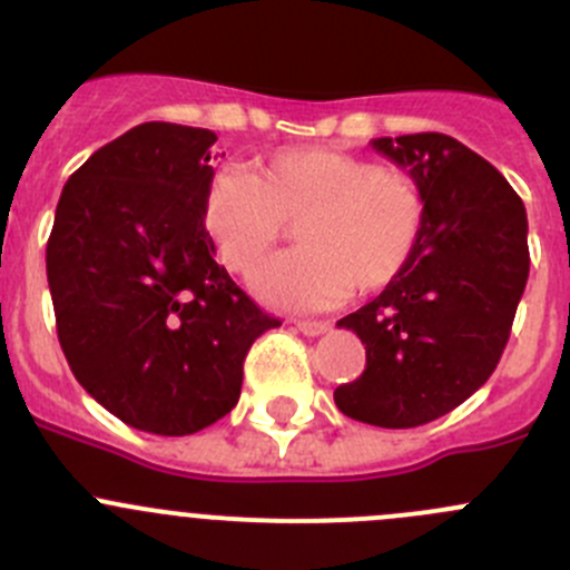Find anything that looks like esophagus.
<instances>
[{"label": "esophagus", "mask_w": 570, "mask_h": 570, "mask_svg": "<svg viewBox=\"0 0 570 570\" xmlns=\"http://www.w3.org/2000/svg\"><path fill=\"white\" fill-rule=\"evenodd\" d=\"M297 331L306 333V336H322L325 331H331V322L325 320H297Z\"/></svg>", "instance_id": "34e87169"}]
</instances>
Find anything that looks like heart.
I'll use <instances>...</instances> for the list:
<instances>
[{
  "label": "heart",
  "mask_w": 570,
  "mask_h": 570,
  "mask_svg": "<svg viewBox=\"0 0 570 570\" xmlns=\"http://www.w3.org/2000/svg\"><path fill=\"white\" fill-rule=\"evenodd\" d=\"M204 228L232 273H256L303 223L297 253L264 264L253 289L269 306L325 312L353 295H375L405 275L422 243L428 204L419 181L400 168L336 148H286L262 165L212 176Z\"/></svg>",
  "instance_id": "heart-1"
}]
</instances>
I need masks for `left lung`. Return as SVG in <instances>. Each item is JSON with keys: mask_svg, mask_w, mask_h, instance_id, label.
I'll return each mask as SVG.
<instances>
[{"mask_svg": "<svg viewBox=\"0 0 570 570\" xmlns=\"http://www.w3.org/2000/svg\"><path fill=\"white\" fill-rule=\"evenodd\" d=\"M419 181L422 243L400 281L338 320L366 347L336 407L377 428H419L469 400L497 370L530 275L527 209L491 163L439 131L370 142Z\"/></svg>", "mask_w": 570, "mask_h": 570, "instance_id": "1", "label": "left lung"}]
</instances>
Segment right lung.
Segmentation results:
<instances>
[{"mask_svg": "<svg viewBox=\"0 0 570 570\" xmlns=\"http://www.w3.org/2000/svg\"><path fill=\"white\" fill-rule=\"evenodd\" d=\"M195 126L140 124L66 181L46 245L73 377L129 428L189 435L226 416L264 314L215 262L204 193L220 154Z\"/></svg>", "mask_w": 570, "mask_h": 570, "instance_id": "1", "label": "right lung"}]
</instances>
